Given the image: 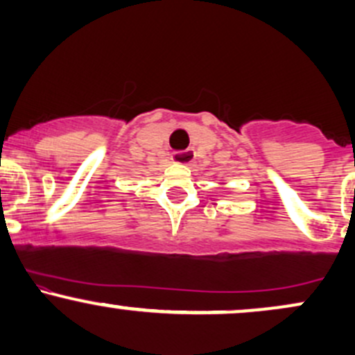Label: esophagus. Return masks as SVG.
<instances>
[{
    "instance_id": "34e87169",
    "label": "esophagus",
    "mask_w": 355,
    "mask_h": 355,
    "mask_svg": "<svg viewBox=\"0 0 355 355\" xmlns=\"http://www.w3.org/2000/svg\"><path fill=\"white\" fill-rule=\"evenodd\" d=\"M193 150H183V152H175L172 155V162L177 165H190L193 162Z\"/></svg>"
}]
</instances>
